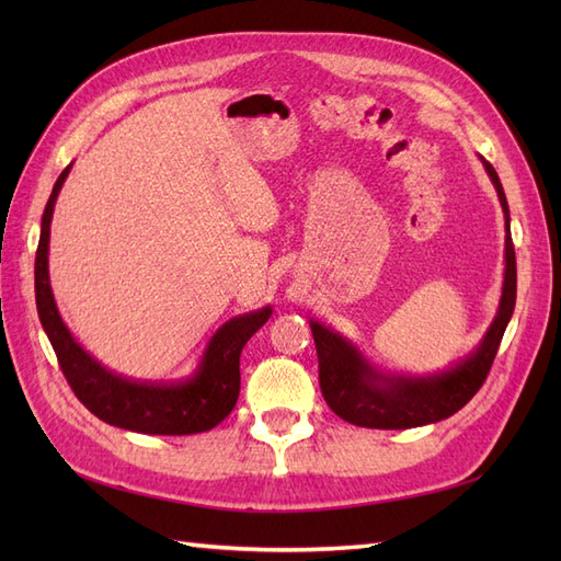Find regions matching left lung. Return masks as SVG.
I'll return each instance as SVG.
<instances>
[{"mask_svg": "<svg viewBox=\"0 0 561 561\" xmlns=\"http://www.w3.org/2000/svg\"><path fill=\"white\" fill-rule=\"evenodd\" d=\"M482 163L489 180L496 186L505 215V274L499 311L494 320H491L478 348L449 369L437 371V375H390V371H381L371 365L348 339L325 328L318 320H309L318 351V377L322 398H325L330 410L336 416H342L344 421L353 423V426L404 431L443 421L461 410L478 393L489 375L503 332L515 311L517 264L511 236V210H507L503 184L494 171V165L484 159Z\"/></svg>", "mask_w": 561, "mask_h": 561, "instance_id": "8db88e82", "label": "left lung"}]
</instances>
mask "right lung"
<instances>
[{
    "label": "right lung",
    "instance_id": "1",
    "mask_svg": "<svg viewBox=\"0 0 561 561\" xmlns=\"http://www.w3.org/2000/svg\"><path fill=\"white\" fill-rule=\"evenodd\" d=\"M72 163L54 184L42 217L35 260V295L42 328L54 346L62 375L83 407L110 426L145 435H194L225 421L241 390V351L271 318V307L227 320L203 351L192 377L180 381H138L116 375L83 351L62 322L48 278V239L56 198Z\"/></svg>",
    "mask_w": 561,
    "mask_h": 561
}]
</instances>
